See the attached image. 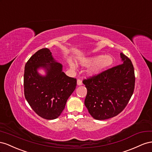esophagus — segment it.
<instances>
[{
  "instance_id": "esophagus-1",
  "label": "esophagus",
  "mask_w": 152,
  "mask_h": 152,
  "mask_svg": "<svg viewBox=\"0 0 152 152\" xmlns=\"http://www.w3.org/2000/svg\"><path fill=\"white\" fill-rule=\"evenodd\" d=\"M82 84H83V83H82V81L81 80H77V85H78V86H80V85H82Z\"/></svg>"
}]
</instances>
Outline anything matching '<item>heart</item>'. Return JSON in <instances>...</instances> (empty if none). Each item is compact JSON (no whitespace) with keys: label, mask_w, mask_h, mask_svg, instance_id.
I'll use <instances>...</instances> for the list:
<instances>
[{"label":"heart","mask_w":152,"mask_h":152,"mask_svg":"<svg viewBox=\"0 0 152 152\" xmlns=\"http://www.w3.org/2000/svg\"><path fill=\"white\" fill-rule=\"evenodd\" d=\"M114 60L110 55H100L92 57L82 58L80 60V64L83 67L92 66L88 70L90 76H95L101 73L107 67L113 64ZM68 64L71 69H76V64L71 60H68Z\"/></svg>","instance_id":"obj_1"}]
</instances>
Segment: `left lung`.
Wrapping results in <instances>:
<instances>
[{"mask_svg":"<svg viewBox=\"0 0 152 152\" xmlns=\"http://www.w3.org/2000/svg\"><path fill=\"white\" fill-rule=\"evenodd\" d=\"M120 58L122 64L83 81L87 89L85 105L95 120H106L118 115L133 94L135 85L133 65L122 53Z\"/></svg>","mask_w":152,"mask_h":152,"instance_id":"8db88e82","label":"left lung"}]
</instances>
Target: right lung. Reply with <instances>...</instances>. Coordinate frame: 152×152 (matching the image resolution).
Wrapping results in <instances>:
<instances>
[{
    "label": "right lung",
    "mask_w": 152,
    "mask_h": 152,
    "mask_svg": "<svg viewBox=\"0 0 152 152\" xmlns=\"http://www.w3.org/2000/svg\"><path fill=\"white\" fill-rule=\"evenodd\" d=\"M41 68L45 70V75L38 72ZM62 69V65L48 48L37 51L25 64V99L32 109L45 119L58 118L76 88V79L67 76Z\"/></svg>",
    "instance_id": "1"
}]
</instances>
